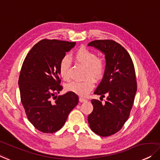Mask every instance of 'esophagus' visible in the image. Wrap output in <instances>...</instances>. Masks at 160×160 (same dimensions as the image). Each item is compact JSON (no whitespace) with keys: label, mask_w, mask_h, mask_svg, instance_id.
<instances>
[{"label":"esophagus","mask_w":160,"mask_h":160,"mask_svg":"<svg viewBox=\"0 0 160 160\" xmlns=\"http://www.w3.org/2000/svg\"><path fill=\"white\" fill-rule=\"evenodd\" d=\"M87 99L84 98V97H80L79 98V102H87Z\"/></svg>","instance_id":"esophagus-1"}]
</instances>
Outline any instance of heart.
Segmentation results:
<instances>
[{
    "label": "heart",
    "mask_w": 160,
    "mask_h": 160,
    "mask_svg": "<svg viewBox=\"0 0 160 160\" xmlns=\"http://www.w3.org/2000/svg\"><path fill=\"white\" fill-rule=\"evenodd\" d=\"M73 59L85 67L84 75L87 78L81 82H73L66 86V89L80 96H86L93 89L94 80L99 81L105 74L107 63L105 58L97 57L94 51L86 48H80L73 52ZM70 62L67 57H63L58 63L60 76L66 82L70 80Z\"/></svg>",
    "instance_id": "obj_1"
}]
</instances>
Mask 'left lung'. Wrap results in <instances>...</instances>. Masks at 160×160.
<instances>
[{"mask_svg": "<svg viewBox=\"0 0 160 160\" xmlns=\"http://www.w3.org/2000/svg\"><path fill=\"white\" fill-rule=\"evenodd\" d=\"M88 45L105 53L106 72L94 94L100 98L108 95L105 103L92 99L93 111L88 122L97 135L110 136L122 128L130 115L137 90L135 68L129 53L114 40H97Z\"/></svg>", "mask_w": 160, "mask_h": 160, "instance_id": "8db88e82", "label": "left lung"}]
</instances>
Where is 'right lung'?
I'll list each match as a JSON object with an SVG mask.
<instances>
[{"instance_id": "add662e5", "label": "right lung", "mask_w": 160, "mask_h": 160, "mask_svg": "<svg viewBox=\"0 0 160 160\" xmlns=\"http://www.w3.org/2000/svg\"><path fill=\"white\" fill-rule=\"evenodd\" d=\"M75 42L44 39L27 55L18 78L21 102L27 117L42 133L60 130L69 113L78 103L72 92L57 96L63 89L58 63Z\"/></svg>"}]
</instances>
